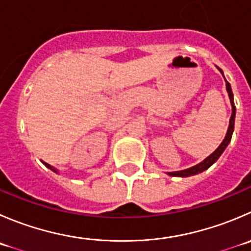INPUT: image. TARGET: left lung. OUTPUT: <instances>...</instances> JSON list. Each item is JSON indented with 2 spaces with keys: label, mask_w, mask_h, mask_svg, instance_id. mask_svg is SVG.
Returning <instances> with one entry per match:
<instances>
[{
  "label": "left lung",
  "mask_w": 251,
  "mask_h": 251,
  "mask_svg": "<svg viewBox=\"0 0 251 251\" xmlns=\"http://www.w3.org/2000/svg\"><path fill=\"white\" fill-rule=\"evenodd\" d=\"M217 69L220 70L221 74L223 75L222 70H221L220 67H217ZM223 77H225V76H223ZM226 88H227L228 96H229V99H230V104H232V115H230L229 126H228V131H227V135H226L225 140L222 141V143H221V145L218 146V148L215 151V152L212 153V154L208 155V157L206 158V159H203L201 163H199V164H196V165H194V167L189 168V169L179 170V172H169V173H168V175H170V176H181V177H185V176H191V175H196V174H199V173H202L203 170L208 169V168H210L211 165L213 164V163L217 162V159L221 157V154H222V153H223V151H225L226 148H227V146L229 145L230 140H232L233 131H234L235 105H234V99H233L232 88H230L229 82H227V81H226Z\"/></svg>",
  "instance_id": "8db88e82"
}]
</instances>
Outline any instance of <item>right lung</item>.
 Here are the masks:
<instances>
[{
	"mask_svg": "<svg viewBox=\"0 0 251 251\" xmlns=\"http://www.w3.org/2000/svg\"><path fill=\"white\" fill-rule=\"evenodd\" d=\"M43 163H44V164H45V165H46V167H48V168H49V169H51V170H52V172L57 173V170H56V169H55V168H53V167H51V165H50V164H48V163H45V162H43Z\"/></svg>",
	"mask_w": 251,
	"mask_h": 251,
	"instance_id": "1",
	"label": "right lung"
}]
</instances>
